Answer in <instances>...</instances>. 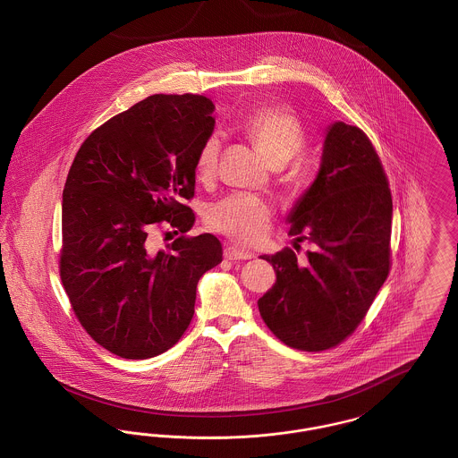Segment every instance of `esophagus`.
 Returning <instances> with one entry per match:
<instances>
[{
  "label": "esophagus",
  "mask_w": 458,
  "mask_h": 458,
  "mask_svg": "<svg viewBox=\"0 0 458 458\" xmlns=\"http://www.w3.org/2000/svg\"><path fill=\"white\" fill-rule=\"evenodd\" d=\"M223 254H225V259H228V261H247L252 258L250 252H243L237 247H226Z\"/></svg>",
  "instance_id": "1"
}]
</instances>
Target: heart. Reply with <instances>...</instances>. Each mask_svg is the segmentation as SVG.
Segmentation results:
<instances>
[{
  "instance_id": "1",
  "label": "heart",
  "mask_w": 458,
  "mask_h": 458,
  "mask_svg": "<svg viewBox=\"0 0 458 458\" xmlns=\"http://www.w3.org/2000/svg\"><path fill=\"white\" fill-rule=\"evenodd\" d=\"M243 133L258 148L271 166H284L302 149L305 142L304 129L299 116L284 105H267L254 109L243 120ZM219 137L211 133L204 139L196 156V174L200 180L211 178L219 159ZM301 172L290 174L292 182L301 180ZM271 206L259 197L250 194H232L215 202L206 221L211 230L226 235L243 247L259 245L266 239L271 226Z\"/></svg>"
}]
</instances>
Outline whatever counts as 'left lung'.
<instances>
[{
	"mask_svg": "<svg viewBox=\"0 0 458 458\" xmlns=\"http://www.w3.org/2000/svg\"><path fill=\"white\" fill-rule=\"evenodd\" d=\"M392 213L388 176L369 137L333 123L318 178L288 216V235L312 250L304 261L290 247L262 256L276 284L258 301L259 312L284 345L333 349L362 323L390 275Z\"/></svg>",
	"mask_w": 458,
	"mask_h": 458,
	"instance_id": "8db88e82",
	"label": "left lung"
}]
</instances>
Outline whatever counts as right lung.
<instances>
[{"mask_svg":"<svg viewBox=\"0 0 458 458\" xmlns=\"http://www.w3.org/2000/svg\"><path fill=\"white\" fill-rule=\"evenodd\" d=\"M213 111L206 96L154 94L92 131L70 166L60 278L79 323L118 357L172 349L192 321L200 276L221 262L215 235H187L196 216L185 204ZM161 225L179 237L154 253Z\"/></svg>","mask_w":458,"mask_h":458,"instance_id":"right-lung-1","label":"right lung"}]
</instances>
